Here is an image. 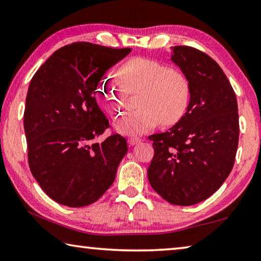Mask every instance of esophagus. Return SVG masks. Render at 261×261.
Wrapping results in <instances>:
<instances>
[{
  "instance_id": "esophagus-1",
  "label": "esophagus",
  "mask_w": 261,
  "mask_h": 261,
  "mask_svg": "<svg viewBox=\"0 0 261 261\" xmlns=\"http://www.w3.org/2000/svg\"><path fill=\"white\" fill-rule=\"evenodd\" d=\"M140 141H141V139L136 138V137H131V138L127 139V143H129V145H132V146H134V145H136V144L140 143Z\"/></svg>"
}]
</instances>
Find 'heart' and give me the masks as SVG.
I'll list each match as a JSON object with an SVG mask.
<instances>
[{
    "mask_svg": "<svg viewBox=\"0 0 261 261\" xmlns=\"http://www.w3.org/2000/svg\"><path fill=\"white\" fill-rule=\"evenodd\" d=\"M116 76L101 81L96 98L112 117L121 115L125 107L126 91L139 93V109L125 114L114 122V129L126 136L143 135L159 122L171 126L180 121L191 100V82L183 70L168 68L163 62L135 57L116 70Z\"/></svg>",
    "mask_w": 261,
    "mask_h": 261,
    "instance_id": "obj_1",
    "label": "heart"
}]
</instances>
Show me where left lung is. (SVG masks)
Masks as SVG:
<instances>
[{
    "mask_svg": "<svg viewBox=\"0 0 261 261\" xmlns=\"http://www.w3.org/2000/svg\"><path fill=\"white\" fill-rule=\"evenodd\" d=\"M171 61L188 74L191 100L180 121L153 140L148 180L173 205L211 197L230 174L240 137L236 94L220 65L205 53L175 46Z\"/></svg>",
    "mask_w": 261,
    "mask_h": 261,
    "instance_id": "8db88e82",
    "label": "left lung"
}]
</instances>
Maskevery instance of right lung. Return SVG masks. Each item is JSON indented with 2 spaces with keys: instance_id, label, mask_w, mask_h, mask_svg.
<instances>
[{
  "instance_id": "1",
  "label": "right lung",
  "mask_w": 261,
  "mask_h": 261,
  "mask_svg": "<svg viewBox=\"0 0 261 261\" xmlns=\"http://www.w3.org/2000/svg\"><path fill=\"white\" fill-rule=\"evenodd\" d=\"M130 48L73 42L56 50L31 79L24 112L31 173L61 205L95 202L114 183L125 138L92 140L109 126L95 94L108 69Z\"/></svg>"
}]
</instances>
